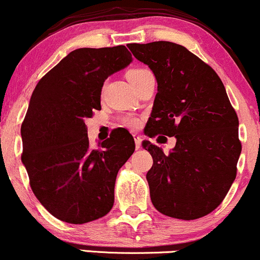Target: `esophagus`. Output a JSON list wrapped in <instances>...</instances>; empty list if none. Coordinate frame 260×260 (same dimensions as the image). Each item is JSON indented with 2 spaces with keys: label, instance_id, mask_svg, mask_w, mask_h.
I'll use <instances>...</instances> for the list:
<instances>
[{
  "label": "esophagus",
  "instance_id": "34e87169",
  "mask_svg": "<svg viewBox=\"0 0 260 260\" xmlns=\"http://www.w3.org/2000/svg\"><path fill=\"white\" fill-rule=\"evenodd\" d=\"M134 140H135V148L140 149V146H141V138H140V136L135 135V136H134Z\"/></svg>",
  "mask_w": 260,
  "mask_h": 260
}]
</instances>
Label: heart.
<instances>
[{
    "instance_id": "b5f03b06",
    "label": "heart",
    "mask_w": 260,
    "mask_h": 260,
    "mask_svg": "<svg viewBox=\"0 0 260 260\" xmlns=\"http://www.w3.org/2000/svg\"><path fill=\"white\" fill-rule=\"evenodd\" d=\"M146 72H149L148 69H144V68H133L127 72V79L130 81V83L135 82L139 77H141L143 74H145ZM124 124L126 126L131 127V129H135V127L139 126V120L138 119H134V117H129V119H125L124 120Z\"/></svg>"
}]
</instances>
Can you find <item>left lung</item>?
Listing matches in <instances>:
<instances>
[{"mask_svg":"<svg viewBox=\"0 0 260 260\" xmlns=\"http://www.w3.org/2000/svg\"><path fill=\"white\" fill-rule=\"evenodd\" d=\"M127 48L158 82L146 135L177 139L169 154L143 143L153 156L146 173L151 202L169 217L206 216L230 189L241 153L238 115L223 83L209 64L178 44L134 43Z\"/></svg>","mask_w":260,"mask_h":260,"instance_id":"left-lung-1","label":"left lung"}]
</instances>
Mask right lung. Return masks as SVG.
I'll use <instances>...</instances> for the list:
<instances>
[{
    "instance_id": "1",
    "label": "right lung",
    "mask_w": 260,
    "mask_h": 260,
    "mask_svg": "<svg viewBox=\"0 0 260 260\" xmlns=\"http://www.w3.org/2000/svg\"><path fill=\"white\" fill-rule=\"evenodd\" d=\"M131 60L124 45L76 49L32 92L21 125V160L37 199L64 222H89L114 206L117 172L135 143L116 130L93 148L84 120L101 110L105 79Z\"/></svg>"
}]
</instances>
